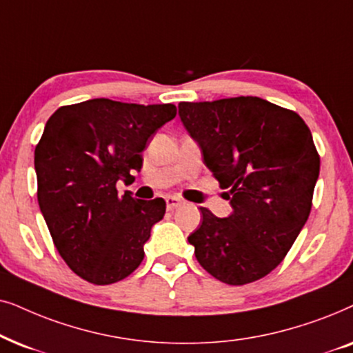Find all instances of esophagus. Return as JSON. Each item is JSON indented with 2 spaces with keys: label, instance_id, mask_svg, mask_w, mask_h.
I'll return each mask as SVG.
<instances>
[{
  "label": "esophagus",
  "instance_id": "34e87169",
  "mask_svg": "<svg viewBox=\"0 0 353 353\" xmlns=\"http://www.w3.org/2000/svg\"><path fill=\"white\" fill-rule=\"evenodd\" d=\"M181 205H182V200L177 199V196H172V195L166 196L168 210H174V208H177V206H181Z\"/></svg>",
  "mask_w": 353,
  "mask_h": 353
}]
</instances>
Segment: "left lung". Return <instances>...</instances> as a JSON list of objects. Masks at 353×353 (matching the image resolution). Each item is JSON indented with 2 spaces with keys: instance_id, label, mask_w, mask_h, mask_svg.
Returning a JSON list of instances; mask_svg holds the SVG:
<instances>
[{
  "instance_id": "1",
  "label": "left lung",
  "mask_w": 353,
  "mask_h": 353,
  "mask_svg": "<svg viewBox=\"0 0 353 353\" xmlns=\"http://www.w3.org/2000/svg\"><path fill=\"white\" fill-rule=\"evenodd\" d=\"M179 116L232 206L228 218L201 206V225L189 236L196 260L229 285L265 278L312 210L319 154L308 125L258 97L182 101Z\"/></svg>"
}]
</instances>
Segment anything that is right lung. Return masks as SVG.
Listing matches in <instances>:
<instances>
[{
	"mask_svg": "<svg viewBox=\"0 0 353 353\" xmlns=\"http://www.w3.org/2000/svg\"><path fill=\"white\" fill-rule=\"evenodd\" d=\"M176 106L93 98L61 106L35 147L37 196L56 250L97 285L128 278L143 260L166 201L137 200L116 184L140 171L148 139L176 117Z\"/></svg>",
	"mask_w": 353,
	"mask_h": 353,
	"instance_id": "obj_1",
	"label": "right lung"
}]
</instances>
